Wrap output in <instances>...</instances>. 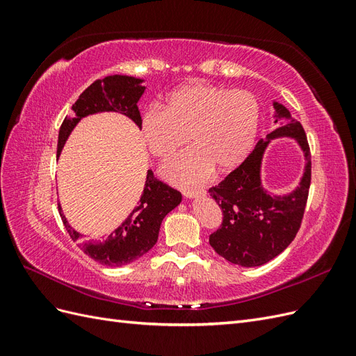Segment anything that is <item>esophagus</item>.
Masks as SVG:
<instances>
[{
    "instance_id": "34e87169",
    "label": "esophagus",
    "mask_w": 356,
    "mask_h": 356,
    "mask_svg": "<svg viewBox=\"0 0 356 356\" xmlns=\"http://www.w3.org/2000/svg\"><path fill=\"white\" fill-rule=\"evenodd\" d=\"M204 190H184V196L187 199H196V197H202L204 196Z\"/></svg>"
}]
</instances>
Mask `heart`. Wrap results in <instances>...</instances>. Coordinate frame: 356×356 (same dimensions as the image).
<instances>
[{
  "label": "heart",
  "instance_id": "obj_1",
  "mask_svg": "<svg viewBox=\"0 0 356 356\" xmlns=\"http://www.w3.org/2000/svg\"><path fill=\"white\" fill-rule=\"evenodd\" d=\"M260 104L242 89L193 81L172 92L163 110L141 120L143 138L153 156L166 160L187 143L195 148L172 160L163 174L177 184H199L213 169L230 172L251 154L260 126Z\"/></svg>",
  "mask_w": 356,
  "mask_h": 356
}]
</instances>
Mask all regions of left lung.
<instances>
[{
	"instance_id": "left-lung-1",
	"label": "left lung",
	"mask_w": 356,
	"mask_h": 356,
	"mask_svg": "<svg viewBox=\"0 0 356 356\" xmlns=\"http://www.w3.org/2000/svg\"><path fill=\"white\" fill-rule=\"evenodd\" d=\"M275 123L279 126L267 139H260L243 163L209 188L212 199L222 211L221 227L209 236V243L218 255L242 267L266 264L294 241L303 220L309 196L312 161L305 129L291 117L282 104L273 102ZM294 137L307 159L300 186L289 195L272 197L261 184V161L270 138Z\"/></svg>"
}]
</instances>
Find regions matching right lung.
<instances>
[{"mask_svg": "<svg viewBox=\"0 0 356 356\" xmlns=\"http://www.w3.org/2000/svg\"><path fill=\"white\" fill-rule=\"evenodd\" d=\"M141 79L129 75H108L96 80L86 89L72 105V113L65 117L59 129L58 157L65 145L72 129L83 117L96 113H120L135 122L141 129V114L138 110V101L145 88ZM181 193L157 179L153 170L147 172V179L143 196L138 207L129 213L122 225L104 236L99 241H86L83 234L75 232L68 224L59 204V213L63 225L80 250L104 266L120 267L135 261L156 245L160 224L166 215L181 203Z\"/></svg>", "mask_w": 356, "mask_h": 356, "instance_id": "add662e5", "label": "right lung"}]
</instances>
